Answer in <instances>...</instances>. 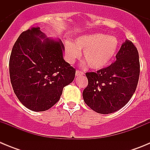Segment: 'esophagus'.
Wrapping results in <instances>:
<instances>
[{"mask_svg": "<svg viewBox=\"0 0 150 150\" xmlns=\"http://www.w3.org/2000/svg\"><path fill=\"white\" fill-rule=\"evenodd\" d=\"M83 72H82V71H76V76H82V75H83Z\"/></svg>", "mask_w": 150, "mask_h": 150, "instance_id": "obj_1", "label": "esophagus"}]
</instances>
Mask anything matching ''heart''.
I'll return each instance as SVG.
<instances>
[{"label": "heart", "instance_id": "heart-1", "mask_svg": "<svg viewBox=\"0 0 150 150\" xmlns=\"http://www.w3.org/2000/svg\"><path fill=\"white\" fill-rule=\"evenodd\" d=\"M119 41L114 36L94 34L79 37L75 41L65 43V55L70 63H74L80 57L83 58L90 68L100 70L104 68L113 59L117 52Z\"/></svg>", "mask_w": 150, "mask_h": 150}]
</instances>
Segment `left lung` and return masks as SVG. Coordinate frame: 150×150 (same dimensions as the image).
Masks as SVG:
<instances>
[{
	"instance_id": "obj_1",
	"label": "left lung",
	"mask_w": 150,
	"mask_h": 150,
	"mask_svg": "<svg viewBox=\"0 0 150 150\" xmlns=\"http://www.w3.org/2000/svg\"><path fill=\"white\" fill-rule=\"evenodd\" d=\"M110 66L86 74L88 86L83 92L85 103L95 112L108 114L122 108L132 98L140 76L136 46L126 40Z\"/></svg>"
}]
</instances>
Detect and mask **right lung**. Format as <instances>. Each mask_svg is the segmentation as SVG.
Returning a JSON list of instances; mask_svg holds the SVG:
<instances>
[{
	"label": "right lung",
	"instance_id": "add662e5",
	"mask_svg": "<svg viewBox=\"0 0 150 150\" xmlns=\"http://www.w3.org/2000/svg\"><path fill=\"white\" fill-rule=\"evenodd\" d=\"M64 50L62 41L46 38L40 28L25 30L16 41L9 62L10 82L28 109L49 110L74 80L76 70L64 60Z\"/></svg>",
	"mask_w": 150,
	"mask_h": 150
}]
</instances>
